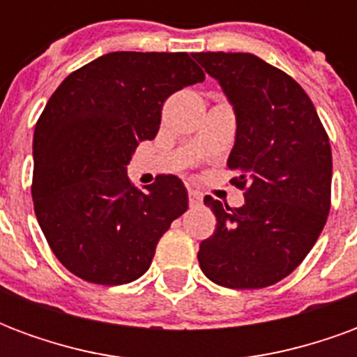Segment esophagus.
Returning <instances> with one entry per match:
<instances>
[{
    "instance_id": "1",
    "label": "esophagus",
    "mask_w": 357,
    "mask_h": 357,
    "mask_svg": "<svg viewBox=\"0 0 357 357\" xmlns=\"http://www.w3.org/2000/svg\"><path fill=\"white\" fill-rule=\"evenodd\" d=\"M189 204H191V206H199V204H202V195L193 191V189H189Z\"/></svg>"
}]
</instances>
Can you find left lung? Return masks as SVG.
<instances>
[{
    "mask_svg": "<svg viewBox=\"0 0 357 357\" xmlns=\"http://www.w3.org/2000/svg\"><path fill=\"white\" fill-rule=\"evenodd\" d=\"M220 84L237 132L227 168L245 204L204 197L216 231L199 247L204 275L227 289H264L298 268L325 227L333 156L312 99L252 53H195Z\"/></svg>",
    "mask_w": 357,
    "mask_h": 357,
    "instance_id": "1",
    "label": "left lung"
}]
</instances>
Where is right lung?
Segmentation results:
<instances>
[{
	"label": "right lung",
	"mask_w": 357,
	"mask_h": 357,
	"mask_svg": "<svg viewBox=\"0 0 357 357\" xmlns=\"http://www.w3.org/2000/svg\"><path fill=\"white\" fill-rule=\"evenodd\" d=\"M204 82L187 53L114 51L66 76L34 130L32 199L53 255L97 284L149 269L170 224L187 210L183 181L158 176L145 191L128 179L139 141L155 139L164 101Z\"/></svg>",
	"instance_id": "add662e5"
}]
</instances>
